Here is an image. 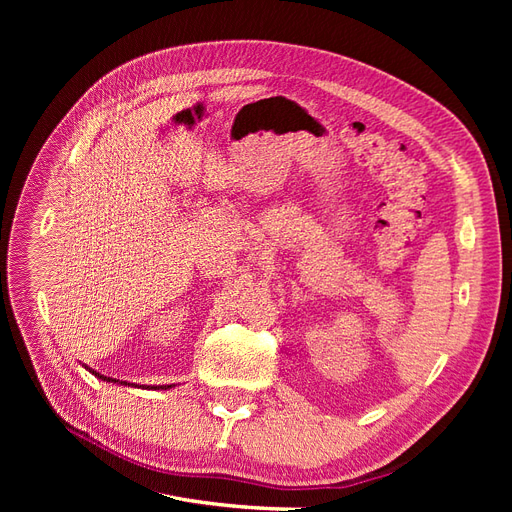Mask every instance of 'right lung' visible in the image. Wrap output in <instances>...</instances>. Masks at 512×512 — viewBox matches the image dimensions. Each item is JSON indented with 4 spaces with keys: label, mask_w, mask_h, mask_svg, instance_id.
Returning a JSON list of instances; mask_svg holds the SVG:
<instances>
[{
    "label": "right lung",
    "mask_w": 512,
    "mask_h": 512,
    "mask_svg": "<svg viewBox=\"0 0 512 512\" xmlns=\"http://www.w3.org/2000/svg\"><path fill=\"white\" fill-rule=\"evenodd\" d=\"M91 371V369H89ZM91 374H94V376H98L100 380H106V382H119V380H115V378H106V376H102V374H98V371H91ZM121 384H128V382H121ZM130 386V384H128ZM170 386H173V384H162V386H145V389H170Z\"/></svg>",
    "instance_id": "1"
}]
</instances>
